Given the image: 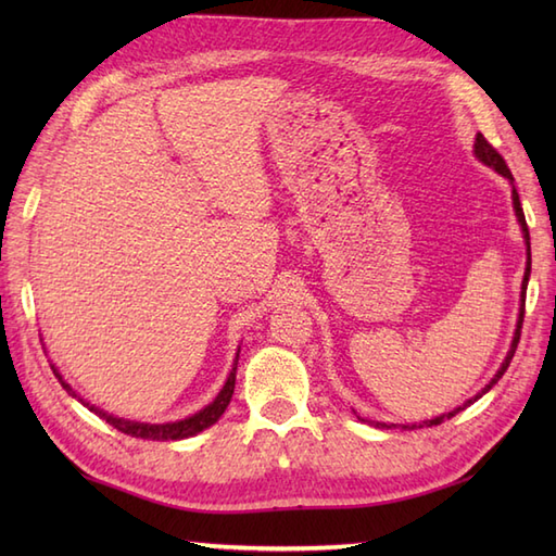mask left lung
I'll list each match as a JSON object with an SVG mask.
<instances>
[{
  "mask_svg": "<svg viewBox=\"0 0 556 556\" xmlns=\"http://www.w3.org/2000/svg\"><path fill=\"white\" fill-rule=\"evenodd\" d=\"M476 157L480 160V162H485L488 167H492L494 172H500L502 176H506V179L509 181H514V176H511V169L506 167V162H504V157L500 155L497 150H494L488 140H485V136L482 134H478L476 136ZM511 200H514V210H516V217H518V224H521V229H523V239H526V245H528V265H526V275H523V285H521V311H518V325H516V332H514V341H511V349H509V353H506V358H504V363H502V368L497 370V375L492 377V382L482 389V394L485 392H490L492 389V384H497V380L500 377L506 372V368H509V363H511V358H514V353H516V346H518V339H521V327H523V315H526V289H528V279H530V233H528V224H526V215H523V207H521V200H518V193H516V186H514V191H511ZM482 394H478L476 399H468L464 406H458V408H454L452 413H444V416H437V418H432V420H422V422H418V425H406V428H425V425H428V428H432V425H440L442 420H448L452 416H456L458 410H464L466 406H470L473 404V401H478ZM377 428H389V425H384V422H375Z\"/></svg>",
  "mask_w": 556,
  "mask_h": 556,
  "instance_id": "left-lung-1",
  "label": "left lung"
}]
</instances>
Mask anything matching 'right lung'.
I'll return each mask as SVG.
<instances>
[{"instance_id": "1", "label": "right lung", "mask_w": 556, "mask_h": 556, "mask_svg": "<svg viewBox=\"0 0 556 556\" xmlns=\"http://www.w3.org/2000/svg\"><path fill=\"white\" fill-rule=\"evenodd\" d=\"M236 365H239V353H236L233 368H231V372H229V377H227V382H224L222 392L215 396V401H212V404H207L203 410H198V413H193V416H188V418H184V420L164 422V425L134 422V420H124V418L110 416V413H104L102 408H98V406H90L88 401L78 399L74 389H71V387L64 382V377L59 375V370L54 368V365H52V370H54V375L59 377V382H62V387L66 389V392H68L71 396H76L83 406H88L92 413H96V416H100L102 420H108V422L112 425V428H116V430L124 432V434L140 437V440H157V442H167V440H186V437H193V434H198V432H203L205 428H210V425H215V422L222 418V413L227 410L229 401H231V394H233V384H236Z\"/></svg>"}]
</instances>
